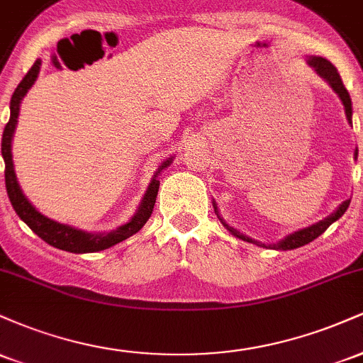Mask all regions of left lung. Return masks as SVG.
<instances>
[{"label": "left lung", "mask_w": 363, "mask_h": 363, "mask_svg": "<svg viewBox=\"0 0 363 363\" xmlns=\"http://www.w3.org/2000/svg\"><path fill=\"white\" fill-rule=\"evenodd\" d=\"M307 65H309L311 68L314 69V72L318 73L320 78H324V80H326V82L329 83V86H331V89L335 90L336 94H338V97L341 99V102H343V106H345V114H347L348 123L352 124V112H353V111H352V99H350L348 90L345 89L343 82H341V77H340L338 69H336L335 66H333L331 62H329L328 60H324V57H319V56H309V57H307ZM353 157H355V158L358 157V150H355V153H353ZM348 205H350V199H347V201L341 203V205H340L338 208H336L335 213H331L329 216H326V218L320 220V222L311 225V227L301 228V230H297V232H294V234L286 235L285 239L280 240V242L269 244V245H266V244H262V242H257V240L251 239V237L240 234V232L235 230L234 227H228V223H225L222 216H220L218 208H216V203H213V208H215L216 216H218V218H220V222L223 223V227L227 228V230L230 232L232 235L239 237V239L245 240V242H251V244L261 245V247H272V249H277V251H290V249L302 247V245L309 244V242H312V240H314V239H318V237H319L320 234H324V232H326V228L329 227V225L335 223L336 220H340L341 216H343L345 211H347Z\"/></svg>", "instance_id": "left-lung-1"}]
</instances>
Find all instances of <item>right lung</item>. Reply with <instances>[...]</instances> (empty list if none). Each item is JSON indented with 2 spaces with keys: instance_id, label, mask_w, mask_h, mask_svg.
Returning <instances> with one entry per match:
<instances>
[{
  "instance_id": "add662e5",
  "label": "right lung",
  "mask_w": 363,
  "mask_h": 363,
  "mask_svg": "<svg viewBox=\"0 0 363 363\" xmlns=\"http://www.w3.org/2000/svg\"><path fill=\"white\" fill-rule=\"evenodd\" d=\"M40 69V60H37L32 68L28 69V73L25 74L23 80L18 83L16 90L11 95L10 102V121L6 123L5 131H3V140H1V155L5 160V182H6V193L10 198L11 206L16 211V215L23 220L32 230L35 232L40 239L45 240L52 247L61 249V251H68L74 254H83V252H97L104 251V249H109L112 245L123 242L128 237L140 230L145 223L148 222L150 215H152L153 206H155V199L158 193V174L162 172L165 167H169L172 164V158H167L164 164L158 167V170L153 176L152 182H150L147 193H145L143 199H141V205L136 211L135 216L129 220L128 223L121 225L116 230L104 232V234H91V232L80 230V228H74L72 225H65L60 222H54V220L48 218L43 213L35 210V206L25 198L23 191L20 189L18 181H16L15 169H13V158H11V140H13V133L18 123V112H20V104L25 97L30 86L34 85L37 80V74Z\"/></svg>"
}]
</instances>
